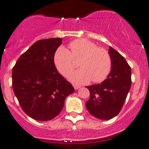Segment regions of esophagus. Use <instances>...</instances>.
Wrapping results in <instances>:
<instances>
[{"label": "esophagus", "mask_w": 149, "mask_h": 149, "mask_svg": "<svg viewBox=\"0 0 149 149\" xmlns=\"http://www.w3.org/2000/svg\"><path fill=\"white\" fill-rule=\"evenodd\" d=\"M73 88H74L75 90H78L80 87V86H78V85H73Z\"/></svg>", "instance_id": "1"}]
</instances>
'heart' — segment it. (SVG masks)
I'll return each instance as SVG.
<instances>
[{"instance_id":"obj_1","label":"heart","mask_w":149,"mask_h":149,"mask_svg":"<svg viewBox=\"0 0 149 149\" xmlns=\"http://www.w3.org/2000/svg\"><path fill=\"white\" fill-rule=\"evenodd\" d=\"M71 52L64 47L57 49L54 61L58 71L66 76L74 68V59L82 57L78 71L70 73L69 80L76 84H85L92 80L99 83L107 78L111 69V58L106 49L86 39H78L69 44Z\"/></svg>"}]
</instances>
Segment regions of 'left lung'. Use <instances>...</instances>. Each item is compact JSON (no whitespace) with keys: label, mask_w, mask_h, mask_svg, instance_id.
I'll return each mask as SVG.
<instances>
[{"label":"left lung","mask_w":149,"mask_h":149,"mask_svg":"<svg viewBox=\"0 0 149 149\" xmlns=\"http://www.w3.org/2000/svg\"><path fill=\"white\" fill-rule=\"evenodd\" d=\"M111 70L107 79L88 86L90 100L86 108L91 115L101 120H110L120 111L131 87V68L125 59L109 47Z\"/></svg>","instance_id":"8db88e82"}]
</instances>
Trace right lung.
Segmentation results:
<instances>
[{
	"mask_svg": "<svg viewBox=\"0 0 149 149\" xmlns=\"http://www.w3.org/2000/svg\"><path fill=\"white\" fill-rule=\"evenodd\" d=\"M59 38L38 40L22 54L13 69V88L22 110L39 121L59 115L66 97L74 92L54 62Z\"/></svg>",
	"mask_w": 149,
	"mask_h": 149,
	"instance_id": "right-lung-1",
	"label": "right lung"
}]
</instances>
